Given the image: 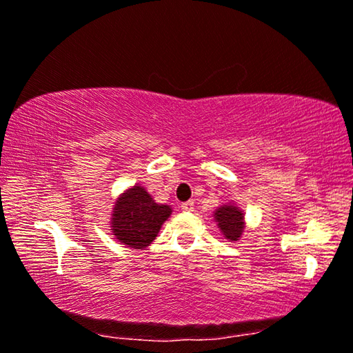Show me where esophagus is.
Listing matches in <instances>:
<instances>
[{"label":"esophagus","instance_id":"34e87169","mask_svg":"<svg viewBox=\"0 0 353 353\" xmlns=\"http://www.w3.org/2000/svg\"><path fill=\"white\" fill-rule=\"evenodd\" d=\"M181 209L183 212H192L194 209V203H193V201H187V203H182Z\"/></svg>","mask_w":353,"mask_h":353}]
</instances>
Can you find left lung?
<instances>
[{
  "label": "left lung",
  "mask_w": 353,
  "mask_h": 353,
  "mask_svg": "<svg viewBox=\"0 0 353 353\" xmlns=\"http://www.w3.org/2000/svg\"><path fill=\"white\" fill-rule=\"evenodd\" d=\"M214 218L223 236L231 242H237L245 229L243 210H240L236 204H225L218 207Z\"/></svg>",
  "instance_id": "left-lung-1"
}]
</instances>
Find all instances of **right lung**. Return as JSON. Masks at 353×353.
Here are the masks:
<instances>
[{
  "mask_svg": "<svg viewBox=\"0 0 353 353\" xmlns=\"http://www.w3.org/2000/svg\"><path fill=\"white\" fill-rule=\"evenodd\" d=\"M171 212L170 205L155 203L137 183L117 198L111 214V232L122 245L143 250L154 242Z\"/></svg>",
  "mask_w": 353,
  "mask_h": 353,
  "instance_id": "right-lung-1",
  "label": "right lung"
}]
</instances>
